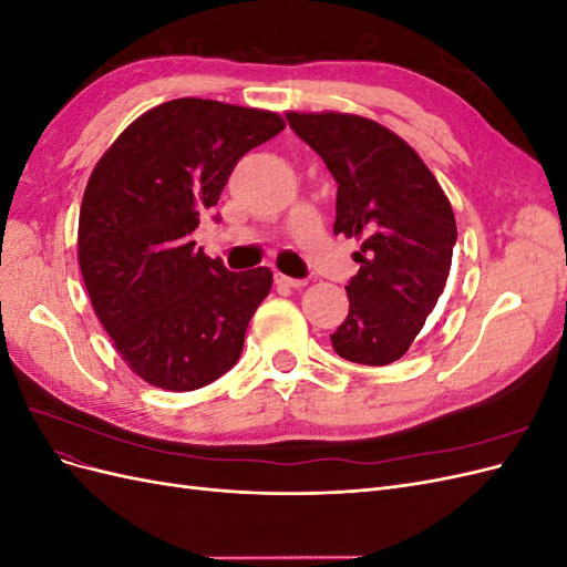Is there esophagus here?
<instances>
[{
    "instance_id": "obj_1",
    "label": "esophagus",
    "mask_w": 567,
    "mask_h": 567,
    "mask_svg": "<svg viewBox=\"0 0 567 567\" xmlns=\"http://www.w3.org/2000/svg\"><path fill=\"white\" fill-rule=\"evenodd\" d=\"M274 279H277L279 286H288V288H302L307 284V279H293V277H286V274L277 271L274 274Z\"/></svg>"
}]
</instances>
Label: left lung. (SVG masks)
Returning <instances> with one entry per match:
<instances>
[{
	"mask_svg": "<svg viewBox=\"0 0 567 567\" xmlns=\"http://www.w3.org/2000/svg\"><path fill=\"white\" fill-rule=\"evenodd\" d=\"M286 117L338 182L333 231L362 241L333 350L354 364L398 362L447 284L456 244L452 203L419 153L375 120L333 111Z\"/></svg>",
	"mask_w": 567,
	"mask_h": 567,
	"instance_id": "1",
	"label": "left lung"
}]
</instances>
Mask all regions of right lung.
I'll return each instance as SVG.
<instances>
[{"label": "right lung", "mask_w": 567, "mask_h": 567, "mask_svg": "<svg viewBox=\"0 0 567 567\" xmlns=\"http://www.w3.org/2000/svg\"><path fill=\"white\" fill-rule=\"evenodd\" d=\"M284 127L271 111L175 99L136 117L92 169L80 271L101 326L142 381L198 390L241 357L271 271H229L192 234L234 165Z\"/></svg>", "instance_id": "add662e5"}]
</instances>
